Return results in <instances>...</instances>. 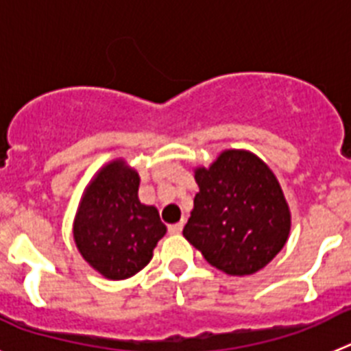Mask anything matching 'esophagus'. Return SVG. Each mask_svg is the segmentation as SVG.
<instances>
[{"mask_svg":"<svg viewBox=\"0 0 351 351\" xmlns=\"http://www.w3.org/2000/svg\"><path fill=\"white\" fill-rule=\"evenodd\" d=\"M181 230H182V223H176V225L169 226V232H170V234H173V235L181 234Z\"/></svg>","mask_w":351,"mask_h":351,"instance_id":"esophagus-1","label":"esophagus"}]
</instances>
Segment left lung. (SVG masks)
Here are the masks:
<instances>
[{
	"label": "left lung",
	"mask_w": 351,
	"mask_h": 351,
	"mask_svg": "<svg viewBox=\"0 0 351 351\" xmlns=\"http://www.w3.org/2000/svg\"><path fill=\"white\" fill-rule=\"evenodd\" d=\"M198 191L182 235L204 258L230 276L255 274L290 234V210L265 163L247 151H225L195 170Z\"/></svg>",
	"instance_id": "8db88e82"
}]
</instances>
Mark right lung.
Returning a JSON list of instances; mask_svg holds the SVG:
<instances>
[{
  "label": "right lung",
  "instance_id": "1",
  "mask_svg": "<svg viewBox=\"0 0 351 351\" xmlns=\"http://www.w3.org/2000/svg\"><path fill=\"white\" fill-rule=\"evenodd\" d=\"M167 232L156 207L138 200V173L112 161L88 186L73 226L80 255L108 280H126L153 258Z\"/></svg>",
  "mask_w": 351,
  "mask_h": 351
}]
</instances>
